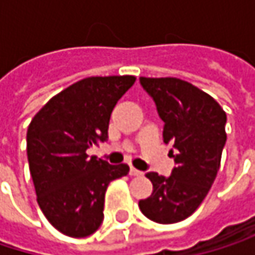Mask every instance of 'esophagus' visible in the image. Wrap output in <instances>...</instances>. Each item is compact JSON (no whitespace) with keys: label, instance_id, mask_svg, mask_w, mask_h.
Instances as JSON below:
<instances>
[{"label":"esophagus","instance_id":"obj_1","mask_svg":"<svg viewBox=\"0 0 255 255\" xmlns=\"http://www.w3.org/2000/svg\"><path fill=\"white\" fill-rule=\"evenodd\" d=\"M143 173L141 171H138V170H135L134 167H131L129 168V176H141Z\"/></svg>","mask_w":255,"mask_h":255}]
</instances>
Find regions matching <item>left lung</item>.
<instances>
[{
    "label": "left lung",
    "instance_id": "8db88e82",
    "mask_svg": "<svg viewBox=\"0 0 255 255\" xmlns=\"http://www.w3.org/2000/svg\"><path fill=\"white\" fill-rule=\"evenodd\" d=\"M164 121V143L173 144L176 167L170 177L147 173L153 184L141 213L161 225L192 216L205 199L220 168L226 143V112L207 93L178 78H140Z\"/></svg>",
    "mask_w": 255,
    "mask_h": 255
}]
</instances>
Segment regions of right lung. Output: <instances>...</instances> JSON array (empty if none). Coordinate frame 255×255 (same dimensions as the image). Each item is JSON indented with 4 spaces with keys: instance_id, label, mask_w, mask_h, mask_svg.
I'll return each mask as SVG.
<instances>
[{
    "instance_id": "add662e5",
    "label": "right lung",
    "mask_w": 255,
    "mask_h": 255,
    "mask_svg": "<svg viewBox=\"0 0 255 255\" xmlns=\"http://www.w3.org/2000/svg\"><path fill=\"white\" fill-rule=\"evenodd\" d=\"M135 77H90L51 97L26 134L29 171L47 220L63 235L84 238L103 222L109 183L127 164L109 165L87 150L108 140L111 114Z\"/></svg>"
}]
</instances>
